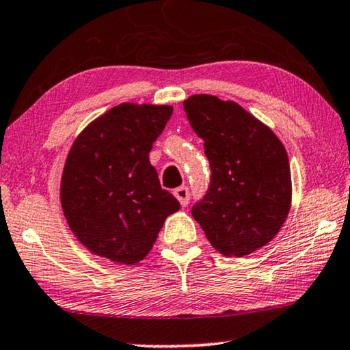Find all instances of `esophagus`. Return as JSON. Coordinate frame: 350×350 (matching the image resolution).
Instances as JSON below:
<instances>
[{"label": "esophagus", "instance_id": "1", "mask_svg": "<svg viewBox=\"0 0 350 350\" xmlns=\"http://www.w3.org/2000/svg\"><path fill=\"white\" fill-rule=\"evenodd\" d=\"M174 197L179 200V203L183 204V206H187L189 204V200H190V190L189 187H185V185H180L174 190Z\"/></svg>", "mask_w": 350, "mask_h": 350}]
</instances>
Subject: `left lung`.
<instances>
[{
	"label": "left lung",
	"instance_id": "left-lung-1",
	"mask_svg": "<svg viewBox=\"0 0 350 350\" xmlns=\"http://www.w3.org/2000/svg\"><path fill=\"white\" fill-rule=\"evenodd\" d=\"M190 126L204 141L211 166L195 217L224 256L251 254L278 234L291 206L285 147L272 129L234 100L195 94L184 100Z\"/></svg>",
	"mask_w": 350,
	"mask_h": 350
}]
</instances>
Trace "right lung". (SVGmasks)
<instances>
[{
  "instance_id": "obj_1",
  "label": "right lung",
  "mask_w": 350,
  "mask_h": 350,
  "mask_svg": "<svg viewBox=\"0 0 350 350\" xmlns=\"http://www.w3.org/2000/svg\"><path fill=\"white\" fill-rule=\"evenodd\" d=\"M171 105L120 104L75 139L60 180L70 230L91 253L120 264L142 260L180 204L163 190L148 153Z\"/></svg>"
}]
</instances>
